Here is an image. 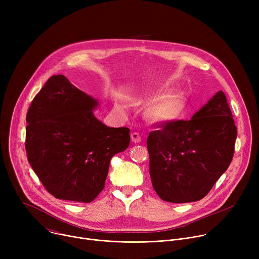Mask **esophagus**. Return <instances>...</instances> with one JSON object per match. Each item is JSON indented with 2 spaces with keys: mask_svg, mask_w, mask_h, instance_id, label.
Wrapping results in <instances>:
<instances>
[{
  "mask_svg": "<svg viewBox=\"0 0 259 259\" xmlns=\"http://www.w3.org/2000/svg\"><path fill=\"white\" fill-rule=\"evenodd\" d=\"M131 140H132L134 143L140 142V141H141V136H140V134L137 133V132H133V133L131 134Z\"/></svg>",
  "mask_w": 259,
  "mask_h": 259,
  "instance_id": "34e87169",
  "label": "esophagus"
}]
</instances>
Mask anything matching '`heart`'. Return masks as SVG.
Returning a JSON list of instances; mask_svg holds the SVG:
<instances>
[{
    "instance_id": "1",
    "label": "heart",
    "mask_w": 259,
    "mask_h": 259,
    "mask_svg": "<svg viewBox=\"0 0 259 259\" xmlns=\"http://www.w3.org/2000/svg\"><path fill=\"white\" fill-rule=\"evenodd\" d=\"M181 109V104L176 99H168L156 105L154 108L155 116L160 120H171L178 116Z\"/></svg>"
}]
</instances>
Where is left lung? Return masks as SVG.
Returning a JSON list of instances; mask_svg holds the SVG:
<instances>
[{
    "instance_id": "1",
    "label": "left lung",
    "mask_w": 259,
    "mask_h": 259,
    "mask_svg": "<svg viewBox=\"0 0 259 259\" xmlns=\"http://www.w3.org/2000/svg\"><path fill=\"white\" fill-rule=\"evenodd\" d=\"M146 140L153 188L166 202L203 199L229 168L237 127L227 97L218 91L190 121H171Z\"/></svg>"
}]
</instances>
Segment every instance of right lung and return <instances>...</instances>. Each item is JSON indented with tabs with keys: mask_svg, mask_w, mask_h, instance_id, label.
Here are the masks:
<instances>
[{
	"mask_svg": "<svg viewBox=\"0 0 259 259\" xmlns=\"http://www.w3.org/2000/svg\"><path fill=\"white\" fill-rule=\"evenodd\" d=\"M96 98L62 75L52 76L26 115L27 160L55 198L92 202L104 188L116 154L130 143V130L104 125L93 114Z\"/></svg>",
	"mask_w": 259,
	"mask_h": 259,
	"instance_id": "right-lung-1",
	"label": "right lung"
}]
</instances>
